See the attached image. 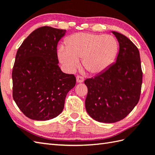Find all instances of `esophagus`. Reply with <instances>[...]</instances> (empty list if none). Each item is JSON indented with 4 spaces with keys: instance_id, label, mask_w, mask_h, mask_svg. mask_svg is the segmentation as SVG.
I'll return each instance as SVG.
<instances>
[{
    "instance_id": "obj_1",
    "label": "esophagus",
    "mask_w": 155,
    "mask_h": 155,
    "mask_svg": "<svg viewBox=\"0 0 155 155\" xmlns=\"http://www.w3.org/2000/svg\"><path fill=\"white\" fill-rule=\"evenodd\" d=\"M76 80H77V83H81L84 82L83 77H81V76H77V78H76Z\"/></svg>"
}]
</instances>
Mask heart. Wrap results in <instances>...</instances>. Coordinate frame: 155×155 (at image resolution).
Returning <instances> with one entry per match:
<instances>
[{
    "mask_svg": "<svg viewBox=\"0 0 155 155\" xmlns=\"http://www.w3.org/2000/svg\"><path fill=\"white\" fill-rule=\"evenodd\" d=\"M65 47L58 48L59 61L68 71H74L82 58L83 68L91 74L105 71L113 63L118 52V43L110 35L78 32L66 39Z\"/></svg>",
    "mask_w": 155,
    "mask_h": 155,
    "instance_id": "obj_1",
    "label": "heart"
}]
</instances>
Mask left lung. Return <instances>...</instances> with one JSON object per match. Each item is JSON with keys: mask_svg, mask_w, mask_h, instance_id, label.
<instances>
[{"mask_svg": "<svg viewBox=\"0 0 155 155\" xmlns=\"http://www.w3.org/2000/svg\"><path fill=\"white\" fill-rule=\"evenodd\" d=\"M119 45L113 64L84 81L88 88L85 108L101 123H114L126 117L139 101L143 72L139 51L126 36L112 31Z\"/></svg>", "mask_w": 155, "mask_h": 155, "instance_id": "obj_1", "label": "left lung"}]
</instances>
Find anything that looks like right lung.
I'll return each instance as SVG.
<instances>
[{"instance_id":"obj_1","label":"right lung","mask_w":155,"mask_h":155,"mask_svg":"<svg viewBox=\"0 0 155 155\" xmlns=\"http://www.w3.org/2000/svg\"><path fill=\"white\" fill-rule=\"evenodd\" d=\"M67 31L51 27L36 29L16 52L12 72V96L26 117L47 120L63 110L67 94L75 86L73 74L58 67L57 47Z\"/></svg>"}]
</instances>
